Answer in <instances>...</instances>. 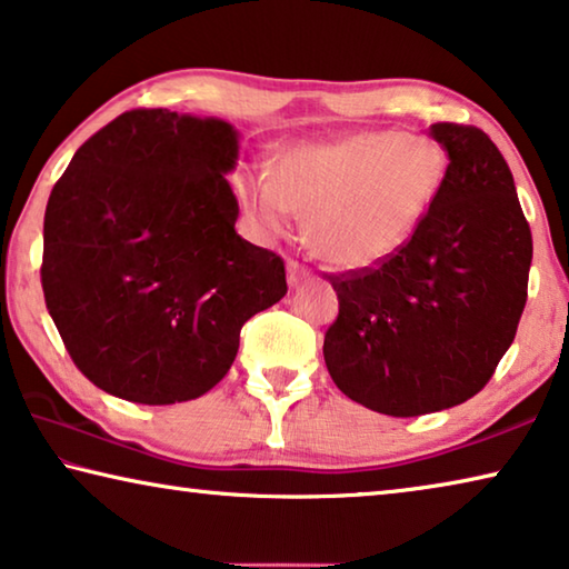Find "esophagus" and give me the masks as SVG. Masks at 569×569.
<instances>
[{
	"label": "esophagus",
	"mask_w": 569,
	"mask_h": 569,
	"mask_svg": "<svg viewBox=\"0 0 569 569\" xmlns=\"http://www.w3.org/2000/svg\"><path fill=\"white\" fill-rule=\"evenodd\" d=\"M309 278H311L309 270L301 268L299 263H293V260L288 263V286L296 288V286H301L303 281H309Z\"/></svg>",
	"instance_id": "34e87169"
}]
</instances>
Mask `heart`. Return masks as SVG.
<instances>
[{
    "instance_id": "obj_1",
    "label": "heart",
    "mask_w": 569,
    "mask_h": 569,
    "mask_svg": "<svg viewBox=\"0 0 569 569\" xmlns=\"http://www.w3.org/2000/svg\"><path fill=\"white\" fill-rule=\"evenodd\" d=\"M436 141L362 129L278 151L273 174L242 169L238 202L260 238L306 220L313 256L339 270H375L420 236L446 184Z\"/></svg>"
}]
</instances>
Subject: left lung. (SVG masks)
I'll use <instances>...</instances> for the list:
<instances>
[{"label":"left lung","instance_id":"obj_1","mask_svg":"<svg viewBox=\"0 0 569 569\" xmlns=\"http://www.w3.org/2000/svg\"><path fill=\"white\" fill-rule=\"evenodd\" d=\"M428 133L448 157L430 218L390 263L331 278L339 317L323 337L333 385L392 418L473 398L527 303L531 232L501 151L473 126Z\"/></svg>","mask_w":569,"mask_h":569}]
</instances>
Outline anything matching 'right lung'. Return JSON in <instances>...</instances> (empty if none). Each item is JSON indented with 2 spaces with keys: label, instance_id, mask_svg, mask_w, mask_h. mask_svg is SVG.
Masks as SVG:
<instances>
[{
  "label": "right lung",
  "instance_id": "right-lung-1",
  "mask_svg": "<svg viewBox=\"0 0 569 569\" xmlns=\"http://www.w3.org/2000/svg\"><path fill=\"white\" fill-rule=\"evenodd\" d=\"M240 133L214 116L129 111L52 187L44 303L80 372L113 398L174 405L210 392L240 329L286 296V268L236 230L224 177Z\"/></svg>",
  "mask_w": 569,
  "mask_h": 569
}]
</instances>
